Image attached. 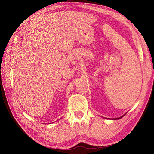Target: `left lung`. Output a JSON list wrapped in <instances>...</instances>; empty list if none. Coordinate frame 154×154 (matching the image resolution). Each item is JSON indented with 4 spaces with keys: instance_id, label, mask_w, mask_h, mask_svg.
Here are the masks:
<instances>
[{
    "instance_id": "1",
    "label": "left lung",
    "mask_w": 154,
    "mask_h": 154,
    "mask_svg": "<svg viewBox=\"0 0 154 154\" xmlns=\"http://www.w3.org/2000/svg\"><path fill=\"white\" fill-rule=\"evenodd\" d=\"M122 116H121V117H120V118H117V119H114L115 120H117V119H121V118H122Z\"/></svg>"
}]
</instances>
